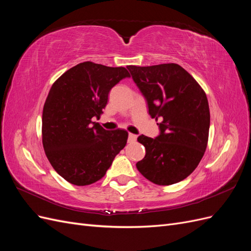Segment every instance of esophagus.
Wrapping results in <instances>:
<instances>
[{"instance_id": "esophagus-1", "label": "esophagus", "mask_w": 251, "mask_h": 251, "mask_svg": "<svg viewBox=\"0 0 251 251\" xmlns=\"http://www.w3.org/2000/svg\"><path fill=\"white\" fill-rule=\"evenodd\" d=\"M136 139H137V135H135V134H132V133H130L128 134V141H135Z\"/></svg>"}]
</instances>
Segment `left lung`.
Returning a JSON list of instances; mask_svg holds the SVG:
<instances>
[{"label": "left lung", "instance_id": "8db88e82", "mask_svg": "<svg viewBox=\"0 0 251 251\" xmlns=\"http://www.w3.org/2000/svg\"><path fill=\"white\" fill-rule=\"evenodd\" d=\"M126 68L160 128L156 138H137L146 148V156L136 168L158 185L184 180L198 166L207 147L210 114L206 94L178 64Z\"/></svg>", "mask_w": 251, "mask_h": 251}]
</instances>
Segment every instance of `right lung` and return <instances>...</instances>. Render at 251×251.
<instances>
[{
  "mask_svg": "<svg viewBox=\"0 0 251 251\" xmlns=\"http://www.w3.org/2000/svg\"><path fill=\"white\" fill-rule=\"evenodd\" d=\"M126 77L130 73L124 67L85 62L52 85L43 109V147L52 168L70 183L100 180L126 147V131H107L92 121L100 117L111 89Z\"/></svg>",
  "mask_w": 251,
  "mask_h": 251,
  "instance_id": "add662e5",
  "label": "right lung"
}]
</instances>
